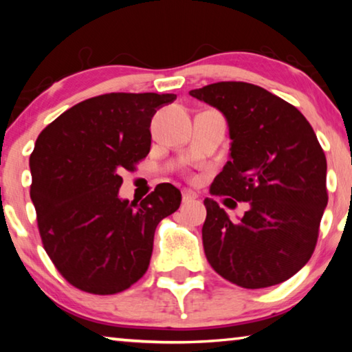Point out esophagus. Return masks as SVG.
<instances>
[{
  "instance_id": "esophagus-1",
  "label": "esophagus",
  "mask_w": 352,
  "mask_h": 352,
  "mask_svg": "<svg viewBox=\"0 0 352 352\" xmlns=\"http://www.w3.org/2000/svg\"><path fill=\"white\" fill-rule=\"evenodd\" d=\"M182 197H183V204H189V201L197 199V194L192 192V190H189V189H183L182 190Z\"/></svg>"
}]
</instances>
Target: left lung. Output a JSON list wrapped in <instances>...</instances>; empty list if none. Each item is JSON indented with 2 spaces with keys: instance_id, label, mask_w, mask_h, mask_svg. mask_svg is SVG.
<instances>
[{
  "instance_id": "8db88e82",
  "label": "left lung",
  "mask_w": 352,
  "mask_h": 352,
  "mask_svg": "<svg viewBox=\"0 0 352 352\" xmlns=\"http://www.w3.org/2000/svg\"><path fill=\"white\" fill-rule=\"evenodd\" d=\"M189 94L228 122L230 160L211 194L248 204L233 222L205 199L208 262L245 289L285 281L311 259L327 205V164L317 135L300 110L253 83L217 82Z\"/></svg>"
}]
</instances>
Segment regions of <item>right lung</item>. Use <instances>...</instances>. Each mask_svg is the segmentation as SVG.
I'll return each instance as SVG.
<instances>
[{"label": "right lung", "mask_w": 352, "mask_h": 352, "mask_svg": "<svg viewBox=\"0 0 352 352\" xmlns=\"http://www.w3.org/2000/svg\"><path fill=\"white\" fill-rule=\"evenodd\" d=\"M175 94L109 93L54 119L29 158L41 242L69 284L94 295L129 289L147 272L160 220L182 192L162 183L138 201L119 197L121 172L151 151V121Z\"/></svg>", "instance_id": "obj_1"}]
</instances>
